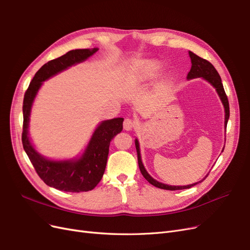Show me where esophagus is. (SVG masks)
Masks as SVG:
<instances>
[{
	"instance_id": "34e87169",
	"label": "esophagus",
	"mask_w": 250,
	"mask_h": 250,
	"mask_svg": "<svg viewBox=\"0 0 250 250\" xmlns=\"http://www.w3.org/2000/svg\"><path fill=\"white\" fill-rule=\"evenodd\" d=\"M136 126V123H135V121L133 119H131V118H126L125 120H124V123H123V127H124V129L125 130H131L132 128H134Z\"/></svg>"
}]
</instances>
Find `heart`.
I'll return each instance as SVG.
<instances>
[{
	"label": "heart",
	"mask_w": 250,
	"mask_h": 250,
	"mask_svg": "<svg viewBox=\"0 0 250 250\" xmlns=\"http://www.w3.org/2000/svg\"><path fill=\"white\" fill-rule=\"evenodd\" d=\"M160 69L159 62L155 61H146L139 63L133 71V77L137 81H144L154 77Z\"/></svg>",
	"instance_id": "obj_1"
}]
</instances>
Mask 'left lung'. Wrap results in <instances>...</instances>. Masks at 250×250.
I'll return each instance as SVG.
<instances>
[{"mask_svg":"<svg viewBox=\"0 0 250 250\" xmlns=\"http://www.w3.org/2000/svg\"><path fill=\"white\" fill-rule=\"evenodd\" d=\"M189 54V57H191V61H192V67H191V71L188 72V79H194V78H199V77H202L204 78L206 81H208L209 83H210L215 89L216 91L219 95V97H221L222 102L224 104V106H225V112H226V118H225V125L227 127V124H228V120H229V101H228V96L225 92V89H224V86H223V83H222V79L221 77H219L217 71L215 69V67L209 62L208 61H206V59L202 58V57H199L198 55L194 54L193 52L189 51L188 52ZM135 146H136V152H137V160H138V166H139V169H141V172L143 174V176L146 179V181L159 188H163V189H170V191H176V189H184V188H189L191 187L201 183H196V184H193V185H188V186H182V187H176V186H168V185H164V184H161L159 183L157 181H155V179L149 176V174L146 172V170L145 169L144 165H143V162H142V158H141V151H139V145H138V142L137 139H135ZM225 148V147H224Z\"/></svg>","mask_w":250,"mask_h":250,"instance_id":"obj_1","label":"left lung"}]
</instances>
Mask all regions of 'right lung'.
I'll list each match as a JSON object with an SVG mask.
<instances>
[{"label":"right lung","mask_w":250,"mask_h":250,"mask_svg":"<svg viewBox=\"0 0 250 250\" xmlns=\"http://www.w3.org/2000/svg\"><path fill=\"white\" fill-rule=\"evenodd\" d=\"M97 50V48L92 50H71L64 55L48 62L36 73L24 94L21 135L23 148L40 178L47 186L55 188L59 191L73 193L87 192L91 191L97 186L105 170L109 143L115 135L122 131L124 119L115 118L101 123L94 131L84 155L79 160L50 161L39 155L29 143L27 136L29 113H31L34 98L43 81L63 71L68 66L84 62Z\"/></svg>","instance_id":"add662e5"}]
</instances>
